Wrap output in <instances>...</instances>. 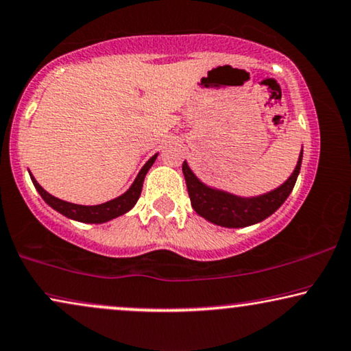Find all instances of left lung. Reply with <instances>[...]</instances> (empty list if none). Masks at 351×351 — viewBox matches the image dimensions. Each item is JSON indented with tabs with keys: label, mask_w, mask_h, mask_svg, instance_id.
Wrapping results in <instances>:
<instances>
[{
	"label": "left lung",
	"mask_w": 351,
	"mask_h": 351,
	"mask_svg": "<svg viewBox=\"0 0 351 351\" xmlns=\"http://www.w3.org/2000/svg\"><path fill=\"white\" fill-rule=\"evenodd\" d=\"M302 158L303 152L300 153L293 174L287 179L285 184L256 198H240L235 195L209 189L195 177L185 161L182 165V171L185 176L190 202L199 216L222 227H245L266 219L282 206L297 182L300 167H302Z\"/></svg>",
	"instance_id": "left-lung-1"
}]
</instances>
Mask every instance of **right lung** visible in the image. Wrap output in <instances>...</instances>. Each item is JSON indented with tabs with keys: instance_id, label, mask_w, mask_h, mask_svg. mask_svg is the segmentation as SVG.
I'll list each match as a JSON object with an SVG mask.
<instances>
[{
	"instance_id": "right-lung-1",
	"label": "right lung",
	"mask_w": 351,
	"mask_h": 351,
	"mask_svg": "<svg viewBox=\"0 0 351 351\" xmlns=\"http://www.w3.org/2000/svg\"><path fill=\"white\" fill-rule=\"evenodd\" d=\"M154 159H156V154L152 159H148V162L142 167V171L138 172L136 179L132 186L124 195H121L119 198L111 199V202L97 204V206H82V204H74L62 202L53 195H49L47 190H43L40 186L38 182H36L34 177H32V182H34L35 189L38 190V193L42 195V198L47 202L53 209H56L58 213L64 215L66 217H71V219L80 221V222H92V224H99V222H106L109 219H114V217L124 215V213L129 211V209L134 208L136 199L140 198V193H142V186L145 176L149 167L153 166Z\"/></svg>"
}]
</instances>
